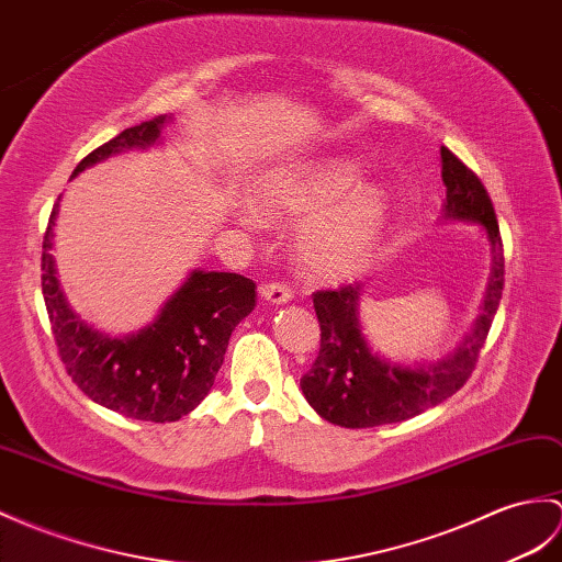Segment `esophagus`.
Masks as SVG:
<instances>
[{
	"label": "esophagus",
	"instance_id": "34e87169",
	"mask_svg": "<svg viewBox=\"0 0 562 562\" xmlns=\"http://www.w3.org/2000/svg\"><path fill=\"white\" fill-rule=\"evenodd\" d=\"M260 299H266L268 304H286L292 302V292L280 282H268L260 286Z\"/></svg>",
	"mask_w": 562,
	"mask_h": 562
}]
</instances>
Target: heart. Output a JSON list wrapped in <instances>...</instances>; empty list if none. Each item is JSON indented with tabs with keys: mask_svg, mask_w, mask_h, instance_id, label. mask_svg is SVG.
<instances>
[{
	"mask_svg": "<svg viewBox=\"0 0 562 562\" xmlns=\"http://www.w3.org/2000/svg\"><path fill=\"white\" fill-rule=\"evenodd\" d=\"M361 167L349 158H325L311 165L284 167L260 181L254 193L256 211L292 222L296 256L318 280H340L371 258L385 229L390 201L378 184H359ZM241 222L258 229L260 217L244 211Z\"/></svg>",
	"mask_w": 562,
	"mask_h": 562,
	"instance_id": "heart-1",
	"label": "heart"
}]
</instances>
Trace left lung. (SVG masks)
<instances>
[{"mask_svg": "<svg viewBox=\"0 0 562 562\" xmlns=\"http://www.w3.org/2000/svg\"><path fill=\"white\" fill-rule=\"evenodd\" d=\"M446 207L442 220L474 222L491 246V276L474 328L452 355L436 363L404 367L375 355L363 337L359 302L367 284H347L337 292L313 294L321 323V351L308 373L302 375V393L321 419L345 428H373L397 424L446 402L472 375L481 347L486 342L505 282V258L498 220L479 177L448 148H440Z\"/></svg>", "mask_w": 562, "mask_h": 562, "instance_id": "1", "label": "left lung"}]
</instances>
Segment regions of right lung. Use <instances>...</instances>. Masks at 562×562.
<instances>
[{"instance_id": "1", "label": "right lung", "mask_w": 562, "mask_h": 562, "mask_svg": "<svg viewBox=\"0 0 562 562\" xmlns=\"http://www.w3.org/2000/svg\"><path fill=\"white\" fill-rule=\"evenodd\" d=\"M169 122L172 116L160 114L124 128L78 162L71 177L110 155L155 146ZM57 213L59 203L52 207L43 239V296L71 381L90 400L128 419L179 422L211 393L234 328L256 306L254 280L237 272L191 270L150 325L132 335H108L78 316L61 292L49 254Z\"/></svg>"}]
</instances>
